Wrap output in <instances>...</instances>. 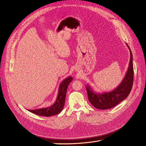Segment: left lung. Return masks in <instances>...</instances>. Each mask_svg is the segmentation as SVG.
Segmentation results:
<instances>
[{
  "label": "left lung",
  "instance_id": "1",
  "mask_svg": "<svg viewBox=\"0 0 146 146\" xmlns=\"http://www.w3.org/2000/svg\"><path fill=\"white\" fill-rule=\"evenodd\" d=\"M130 53V59L129 68L122 81L115 89L110 92L97 93L92 90L90 85L86 86L88 98L90 102L96 108L107 110L115 107L125 99L131 90L133 82V55L129 46L126 43Z\"/></svg>",
  "mask_w": 146,
  "mask_h": 146
}]
</instances>
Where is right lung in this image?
<instances>
[{
    "instance_id": "obj_1",
    "label": "right lung",
    "mask_w": 146,
    "mask_h": 146,
    "mask_svg": "<svg viewBox=\"0 0 146 146\" xmlns=\"http://www.w3.org/2000/svg\"><path fill=\"white\" fill-rule=\"evenodd\" d=\"M72 81V77H68L66 78L63 81L61 82L59 86L58 93L56 99L55 103L50 107L47 108H43L40 109H35V110H27L28 111L32 112L38 116H52L56 115L59 114L64 107V105L65 103L66 94V91L69 84Z\"/></svg>"
}]
</instances>
